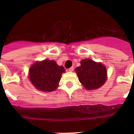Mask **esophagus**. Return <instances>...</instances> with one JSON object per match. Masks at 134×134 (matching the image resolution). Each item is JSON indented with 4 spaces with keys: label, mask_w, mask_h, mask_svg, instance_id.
<instances>
[{
    "label": "esophagus",
    "mask_w": 134,
    "mask_h": 134,
    "mask_svg": "<svg viewBox=\"0 0 134 134\" xmlns=\"http://www.w3.org/2000/svg\"><path fill=\"white\" fill-rule=\"evenodd\" d=\"M68 71H74V67H70V68H69V69H68Z\"/></svg>",
    "instance_id": "1"
}]
</instances>
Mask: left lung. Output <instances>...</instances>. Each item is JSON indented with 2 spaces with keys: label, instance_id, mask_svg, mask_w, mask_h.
Listing matches in <instances>:
<instances>
[{
  "label": "left lung",
  "instance_id": "8db88e82",
  "mask_svg": "<svg viewBox=\"0 0 134 134\" xmlns=\"http://www.w3.org/2000/svg\"><path fill=\"white\" fill-rule=\"evenodd\" d=\"M79 81L86 89L94 90L100 88L106 80V69L101 63L90 59L81 62V66L76 68Z\"/></svg>",
  "mask_w": 134,
  "mask_h": 134
}]
</instances>
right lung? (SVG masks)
Wrapping results in <instances>:
<instances>
[{
	"label": "right lung",
	"instance_id": "obj_1",
	"mask_svg": "<svg viewBox=\"0 0 134 134\" xmlns=\"http://www.w3.org/2000/svg\"><path fill=\"white\" fill-rule=\"evenodd\" d=\"M63 66H58L53 60H44L37 62L29 70V78L32 85L40 90L52 92L56 89L65 72Z\"/></svg>",
	"mask_w": 134,
	"mask_h": 134
}]
</instances>
